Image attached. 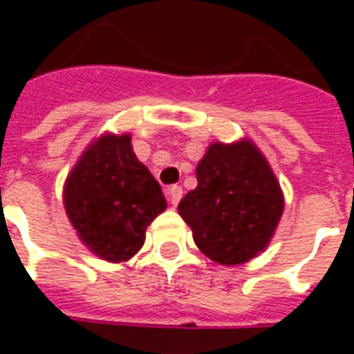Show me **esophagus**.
Returning a JSON list of instances; mask_svg holds the SVG:
<instances>
[{"instance_id": "esophagus-1", "label": "esophagus", "mask_w": 354, "mask_h": 354, "mask_svg": "<svg viewBox=\"0 0 354 354\" xmlns=\"http://www.w3.org/2000/svg\"><path fill=\"white\" fill-rule=\"evenodd\" d=\"M167 161H169V155L165 153V151H157V153L153 155L155 165H165Z\"/></svg>"}]
</instances>
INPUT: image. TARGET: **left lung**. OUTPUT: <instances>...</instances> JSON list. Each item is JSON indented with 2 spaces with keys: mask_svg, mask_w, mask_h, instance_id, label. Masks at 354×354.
Wrapping results in <instances>:
<instances>
[{
  "mask_svg": "<svg viewBox=\"0 0 354 354\" xmlns=\"http://www.w3.org/2000/svg\"><path fill=\"white\" fill-rule=\"evenodd\" d=\"M132 136L104 134L83 151L64 184V208L88 250L111 263L131 260L146 230L167 210L161 185L132 151Z\"/></svg>",
  "mask_w": 354,
  "mask_h": 354,
  "instance_id": "1",
  "label": "left lung"
}]
</instances>
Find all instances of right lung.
<instances>
[{"label": "right lung", "mask_w": 354, "mask_h": 354, "mask_svg": "<svg viewBox=\"0 0 354 354\" xmlns=\"http://www.w3.org/2000/svg\"><path fill=\"white\" fill-rule=\"evenodd\" d=\"M197 187L178 205L201 252L241 266L263 252L284 212L281 185L250 142L210 144L197 165Z\"/></svg>", "instance_id": "right-lung-1"}]
</instances>
